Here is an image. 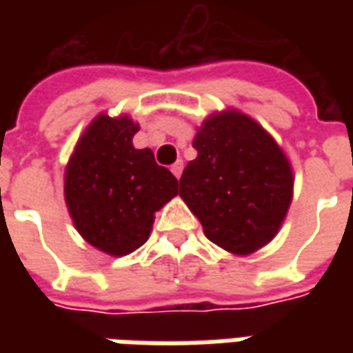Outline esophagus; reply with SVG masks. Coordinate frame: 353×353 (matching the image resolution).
I'll return each mask as SVG.
<instances>
[{"instance_id": "1", "label": "esophagus", "mask_w": 353, "mask_h": 353, "mask_svg": "<svg viewBox=\"0 0 353 353\" xmlns=\"http://www.w3.org/2000/svg\"><path fill=\"white\" fill-rule=\"evenodd\" d=\"M172 174H174V176L177 177V179H179V176H181V172H183V162L181 161H177L176 164H172Z\"/></svg>"}]
</instances>
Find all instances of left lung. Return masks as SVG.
Instances as JSON below:
<instances>
[{
    "label": "left lung",
    "instance_id": "left-lung-1",
    "mask_svg": "<svg viewBox=\"0 0 353 353\" xmlns=\"http://www.w3.org/2000/svg\"><path fill=\"white\" fill-rule=\"evenodd\" d=\"M196 159L179 179V196L208 240L250 255L272 240L293 199V170L281 147L236 109L212 113L192 141Z\"/></svg>",
    "mask_w": 353,
    "mask_h": 353
}]
</instances>
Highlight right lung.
<instances>
[{
    "label": "right lung",
    "instance_id": "right-lung-1",
    "mask_svg": "<svg viewBox=\"0 0 353 353\" xmlns=\"http://www.w3.org/2000/svg\"><path fill=\"white\" fill-rule=\"evenodd\" d=\"M139 126L101 113L88 124L65 166L64 196L81 236L123 257L147 242L159 212L177 194V179L151 149L132 145Z\"/></svg>",
    "mask_w": 353,
    "mask_h": 353
}]
</instances>
